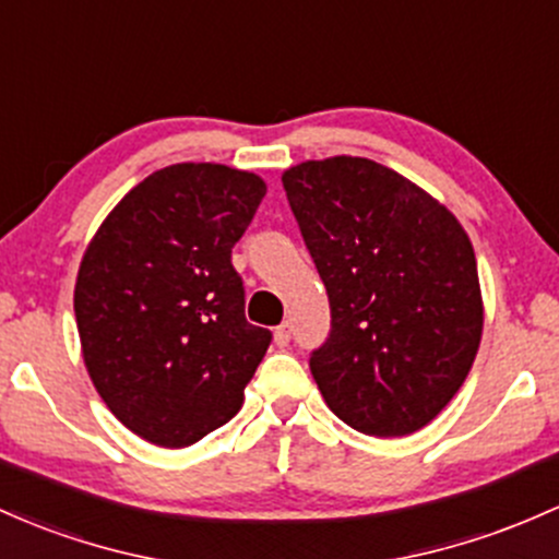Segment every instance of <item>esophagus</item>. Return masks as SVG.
Instances as JSON below:
<instances>
[{
  "label": "esophagus",
  "instance_id": "esophagus-1",
  "mask_svg": "<svg viewBox=\"0 0 559 559\" xmlns=\"http://www.w3.org/2000/svg\"><path fill=\"white\" fill-rule=\"evenodd\" d=\"M273 340H275V345H278V347L289 345V342H292V326H289V323H281V326L275 329Z\"/></svg>",
  "mask_w": 559,
  "mask_h": 559
}]
</instances>
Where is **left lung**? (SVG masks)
Segmentation results:
<instances>
[{"mask_svg": "<svg viewBox=\"0 0 559 559\" xmlns=\"http://www.w3.org/2000/svg\"><path fill=\"white\" fill-rule=\"evenodd\" d=\"M281 182L329 294V336L310 353L323 401L358 432H416L449 406L480 347L467 233L371 158L305 162Z\"/></svg>", "mask_w": 559, "mask_h": 559, "instance_id": "8db88e82", "label": "left lung"}]
</instances>
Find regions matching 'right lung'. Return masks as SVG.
<instances>
[{
	"label": "right lung",
	"instance_id": "right-lung-1",
	"mask_svg": "<svg viewBox=\"0 0 559 559\" xmlns=\"http://www.w3.org/2000/svg\"><path fill=\"white\" fill-rule=\"evenodd\" d=\"M265 182L225 164H171L108 214L84 251L73 312L92 384L134 435L182 449L238 414L265 358L230 254Z\"/></svg>",
	"mask_w": 559,
	"mask_h": 559
}]
</instances>
